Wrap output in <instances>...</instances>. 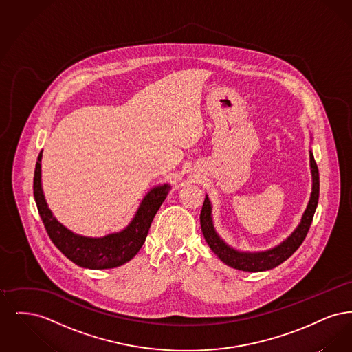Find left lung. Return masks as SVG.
I'll return each instance as SVG.
<instances>
[{
  "label": "left lung",
  "mask_w": 352,
  "mask_h": 352,
  "mask_svg": "<svg viewBox=\"0 0 352 352\" xmlns=\"http://www.w3.org/2000/svg\"><path fill=\"white\" fill-rule=\"evenodd\" d=\"M310 168H311V177H313V188H311L309 204L302 215L301 223L294 230V232L284 240L280 245L268 251L240 252L236 251L232 247L226 244L214 228L211 201L206 195L201 211V232L210 248L224 264L244 272H263V270L276 268L277 265L283 264L285 260H287L300 248L306 234L309 232V228L311 226V221L318 206L319 171L311 151H310Z\"/></svg>",
  "instance_id": "obj_1"
}]
</instances>
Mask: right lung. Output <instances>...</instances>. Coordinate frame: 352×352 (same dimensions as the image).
Masks as SVG:
<instances>
[{
    "label": "right lung",
    "instance_id": "1",
    "mask_svg": "<svg viewBox=\"0 0 352 352\" xmlns=\"http://www.w3.org/2000/svg\"><path fill=\"white\" fill-rule=\"evenodd\" d=\"M41 161L42 151L38 155L34 171V198L45 228L55 247L72 263L83 268H118L131 261L145 243L151 221L166 199L171 186L165 184L153 187L141 201L134 218L125 230L102 237H87L74 234L52 215L42 190Z\"/></svg>",
    "mask_w": 352,
    "mask_h": 352
}]
</instances>
